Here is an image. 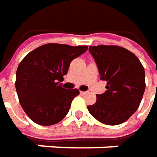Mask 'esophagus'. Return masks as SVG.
Segmentation results:
<instances>
[{
  "label": "esophagus",
  "instance_id": "34e87169",
  "mask_svg": "<svg viewBox=\"0 0 157 157\" xmlns=\"http://www.w3.org/2000/svg\"><path fill=\"white\" fill-rule=\"evenodd\" d=\"M80 93H81V95H87L88 94V92H86V91H80Z\"/></svg>",
  "mask_w": 157,
  "mask_h": 157
}]
</instances>
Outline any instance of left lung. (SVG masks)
<instances>
[{
	"label": "left lung",
	"mask_w": 157,
	"mask_h": 157,
	"mask_svg": "<svg viewBox=\"0 0 157 157\" xmlns=\"http://www.w3.org/2000/svg\"><path fill=\"white\" fill-rule=\"evenodd\" d=\"M101 75L105 92L88 106L91 116L106 125L126 122L136 111L145 90V71L132 52L116 45L89 47Z\"/></svg>",
	"instance_id": "left-lung-1"
}]
</instances>
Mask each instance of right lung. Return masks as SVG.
<instances>
[{"mask_svg":"<svg viewBox=\"0 0 157 157\" xmlns=\"http://www.w3.org/2000/svg\"><path fill=\"white\" fill-rule=\"evenodd\" d=\"M88 46L48 43L29 53L16 70L15 89L25 113L35 123L49 126L67 116L77 89H66L59 80L67 75L70 62Z\"/></svg>","mask_w":157,"mask_h":157,"instance_id":"1","label":"right lung"}]
</instances>
